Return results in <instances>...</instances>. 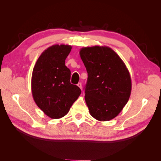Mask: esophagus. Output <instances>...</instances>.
Listing matches in <instances>:
<instances>
[{"mask_svg": "<svg viewBox=\"0 0 161 161\" xmlns=\"http://www.w3.org/2000/svg\"><path fill=\"white\" fill-rule=\"evenodd\" d=\"M77 85H78V86H79L80 89H82V84H81V82H79Z\"/></svg>", "mask_w": 161, "mask_h": 161, "instance_id": "obj_1", "label": "esophagus"}]
</instances>
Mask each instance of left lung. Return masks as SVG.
Instances as JSON below:
<instances>
[{
  "label": "left lung",
  "instance_id": "left-lung-1",
  "mask_svg": "<svg viewBox=\"0 0 161 161\" xmlns=\"http://www.w3.org/2000/svg\"><path fill=\"white\" fill-rule=\"evenodd\" d=\"M79 53L88 73L85 99L91 115L101 121L114 119L130 97L129 70L109 47H85Z\"/></svg>",
  "mask_w": 161,
  "mask_h": 161
}]
</instances>
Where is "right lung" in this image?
<instances>
[{
  "mask_svg": "<svg viewBox=\"0 0 161 161\" xmlns=\"http://www.w3.org/2000/svg\"><path fill=\"white\" fill-rule=\"evenodd\" d=\"M70 45H53L43 51L33 67L31 92L34 101L52 119L65 116L81 93L79 86L70 83V70L65 60Z\"/></svg>",
  "mask_w": 161,
  "mask_h": 161,
  "instance_id": "right-lung-1",
  "label": "right lung"
}]
</instances>
